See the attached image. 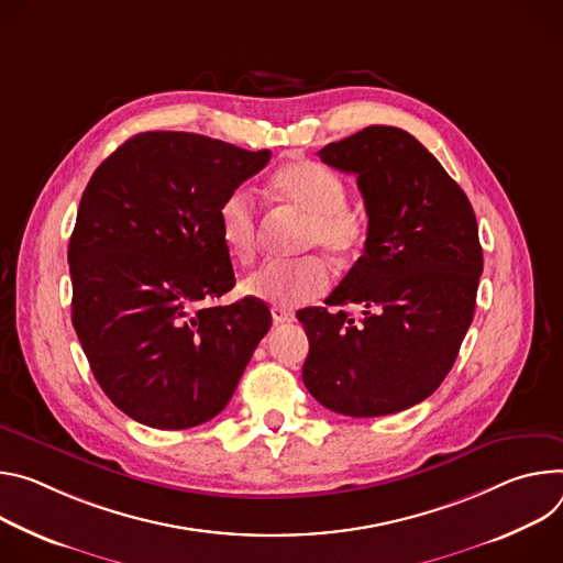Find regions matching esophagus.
Segmentation results:
<instances>
[{"mask_svg":"<svg viewBox=\"0 0 563 563\" xmlns=\"http://www.w3.org/2000/svg\"><path fill=\"white\" fill-rule=\"evenodd\" d=\"M271 313H273L275 324H290L295 320V313H292V310H288L286 306H273Z\"/></svg>","mask_w":563,"mask_h":563,"instance_id":"34e87169","label":"esophagus"}]
</instances>
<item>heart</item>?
<instances>
[{"instance_id":"heart-1","label":"heart","mask_w":563,"mask_h":563,"mask_svg":"<svg viewBox=\"0 0 563 563\" xmlns=\"http://www.w3.org/2000/svg\"><path fill=\"white\" fill-rule=\"evenodd\" d=\"M273 195L306 214L303 245H320L333 260L353 257L364 243L362 217L346 206L349 187L331 169L316 163H288L271 180ZM219 239L225 253L247 264L257 247V206L247 192H230L217 210ZM329 268L318 257L268 262L243 279L250 297L277 306H299L329 290Z\"/></svg>"}]
</instances>
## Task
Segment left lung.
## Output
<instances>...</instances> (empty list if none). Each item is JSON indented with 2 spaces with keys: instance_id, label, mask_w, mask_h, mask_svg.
Listing matches in <instances>:
<instances>
[{
  "instance_id": "left-lung-1",
  "label": "left lung",
  "mask_w": 563,
  "mask_h": 563,
  "mask_svg": "<svg viewBox=\"0 0 563 563\" xmlns=\"http://www.w3.org/2000/svg\"><path fill=\"white\" fill-rule=\"evenodd\" d=\"M320 158L357 176L368 217L364 253L329 295L297 313L308 335L306 389L327 409L373 418L441 387L472 324L483 250L459 183L411 134L387 124L329 143Z\"/></svg>"
}]
</instances>
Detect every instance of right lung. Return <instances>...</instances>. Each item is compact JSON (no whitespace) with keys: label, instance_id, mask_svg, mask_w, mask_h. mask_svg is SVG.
Listing matches in <instances>:
<instances>
[{"label":"right lung","instance_id":"right-lung-1","mask_svg":"<svg viewBox=\"0 0 563 563\" xmlns=\"http://www.w3.org/2000/svg\"><path fill=\"white\" fill-rule=\"evenodd\" d=\"M271 161L187 132H145L91 176L69 241L71 322L107 398L156 429L214 418L271 329L234 286L217 210Z\"/></svg>","mask_w":563,"mask_h":563}]
</instances>
